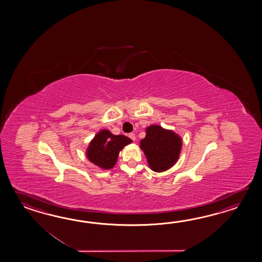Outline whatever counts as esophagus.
Instances as JSON below:
<instances>
[{"mask_svg":"<svg viewBox=\"0 0 262 262\" xmlns=\"http://www.w3.org/2000/svg\"><path fill=\"white\" fill-rule=\"evenodd\" d=\"M128 136H129V138H130V139H132V140H133V141H135V140H136V135H135V134L130 133V134H129Z\"/></svg>","mask_w":262,"mask_h":262,"instance_id":"1","label":"esophagus"}]
</instances>
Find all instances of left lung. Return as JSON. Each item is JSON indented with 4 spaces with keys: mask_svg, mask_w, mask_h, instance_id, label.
Wrapping results in <instances>:
<instances>
[{
    "mask_svg": "<svg viewBox=\"0 0 262 262\" xmlns=\"http://www.w3.org/2000/svg\"><path fill=\"white\" fill-rule=\"evenodd\" d=\"M146 136L139 147L144 152L151 170L163 172L172 167L181 155L183 139L170 129L151 124L145 129Z\"/></svg>",
    "mask_w": 262,
    "mask_h": 262,
    "instance_id": "left-lung-1",
    "label": "left lung"
}]
</instances>
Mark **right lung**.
<instances>
[{"instance_id":"add662e5","label":"right lung","mask_w":262,"mask_h":262,"mask_svg":"<svg viewBox=\"0 0 262 262\" xmlns=\"http://www.w3.org/2000/svg\"><path fill=\"white\" fill-rule=\"evenodd\" d=\"M132 139L123 135H114L107 129H102L90 141L86 156L91 163L104 170L112 169L116 165L120 151Z\"/></svg>"}]
</instances>
